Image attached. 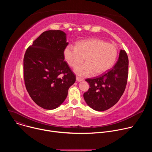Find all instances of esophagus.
Instances as JSON below:
<instances>
[{
    "mask_svg": "<svg viewBox=\"0 0 152 152\" xmlns=\"http://www.w3.org/2000/svg\"><path fill=\"white\" fill-rule=\"evenodd\" d=\"M83 80V79L82 78H80L79 77H76V81L77 82H81Z\"/></svg>",
    "mask_w": 152,
    "mask_h": 152,
    "instance_id": "1",
    "label": "esophagus"
}]
</instances>
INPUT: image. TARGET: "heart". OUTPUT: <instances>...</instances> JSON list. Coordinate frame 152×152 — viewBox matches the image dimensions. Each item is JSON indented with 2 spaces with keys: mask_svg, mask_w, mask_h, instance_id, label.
Here are the masks:
<instances>
[{
  "mask_svg": "<svg viewBox=\"0 0 152 152\" xmlns=\"http://www.w3.org/2000/svg\"><path fill=\"white\" fill-rule=\"evenodd\" d=\"M117 48L112 43L100 39H90L76 43V46L69 45L64 49V56L72 67H76L83 61L85 63L75 69L79 76H88L94 73L102 75L113 66L117 56Z\"/></svg>",
  "mask_w": 152,
  "mask_h": 152,
  "instance_id": "heart-1",
  "label": "heart"
}]
</instances>
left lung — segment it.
Returning <instances> with one entry per match:
<instances>
[{"mask_svg":"<svg viewBox=\"0 0 152 152\" xmlns=\"http://www.w3.org/2000/svg\"><path fill=\"white\" fill-rule=\"evenodd\" d=\"M129 60L126 52L120 50L115 66L103 75L85 80L90 88L83 98L92 109L104 111L115 104L123 95L127 84Z\"/></svg>","mask_w":152,"mask_h":152,"instance_id":"left-lung-1","label":"left lung"}]
</instances>
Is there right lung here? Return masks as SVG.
Here are the masks:
<instances>
[{"label":"right lung","instance_id":"add662e5","mask_svg":"<svg viewBox=\"0 0 152 152\" xmlns=\"http://www.w3.org/2000/svg\"><path fill=\"white\" fill-rule=\"evenodd\" d=\"M60 30L42 33L26 51L23 59L26 90L39 106L52 110L66 100L76 76L64 61L69 42Z\"/></svg>","mask_w":152,"mask_h":152}]
</instances>
